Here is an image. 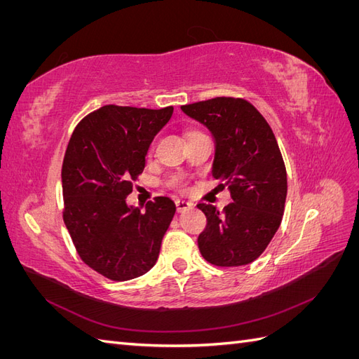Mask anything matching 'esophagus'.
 <instances>
[{
	"instance_id": "34e87169",
	"label": "esophagus",
	"mask_w": 359,
	"mask_h": 359,
	"mask_svg": "<svg viewBox=\"0 0 359 359\" xmlns=\"http://www.w3.org/2000/svg\"><path fill=\"white\" fill-rule=\"evenodd\" d=\"M175 205H177V211H178V212H182V211H187V210H191V208H193V203L189 202V201H181V199H178V201L175 202Z\"/></svg>"
}]
</instances>
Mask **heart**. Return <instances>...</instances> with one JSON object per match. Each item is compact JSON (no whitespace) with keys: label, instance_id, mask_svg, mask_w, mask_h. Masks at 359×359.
Wrapping results in <instances>:
<instances>
[{"label":"heart","instance_id":"heart-1","mask_svg":"<svg viewBox=\"0 0 359 359\" xmlns=\"http://www.w3.org/2000/svg\"><path fill=\"white\" fill-rule=\"evenodd\" d=\"M172 184H173V186H175L177 189H180V190H184V189H186V181H184V178H182V177L173 178Z\"/></svg>","mask_w":359,"mask_h":359}]
</instances>
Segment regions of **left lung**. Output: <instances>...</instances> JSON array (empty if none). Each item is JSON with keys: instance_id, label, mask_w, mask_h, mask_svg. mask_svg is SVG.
<instances>
[{"instance_id": "1", "label": "left lung", "mask_w": 359, "mask_h": 359, "mask_svg": "<svg viewBox=\"0 0 359 359\" xmlns=\"http://www.w3.org/2000/svg\"><path fill=\"white\" fill-rule=\"evenodd\" d=\"M211 130L215 139L212 177L229 187L223 211L198 208L206 227L198 238L206 262L215 266L252 264L273 240L283 219L287 175L277 139L256 107L240 97H215L181 106Z\"/></svg>"}]
</instances>
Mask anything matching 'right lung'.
Masks as SVG:
<instances>
[{
  "mask_svg": "<svg viewBox=\"0 0 359 359\" xmlns=\"http://www.w3.org/2000/svg\"><path fill=\"white\" fill-rule=\"evenodd\" d=\"M173 107L107 104L74 127L62 160V219L76 252L95 273L114 281L154 266L175 214L166 196L130 208L126 198L145 168V156Z\"/></svg>",
  "mask_w": 359,
  "mask_h": 359,
  "instance_id": "1",
  "label": "right lung"
}]
</instances>
